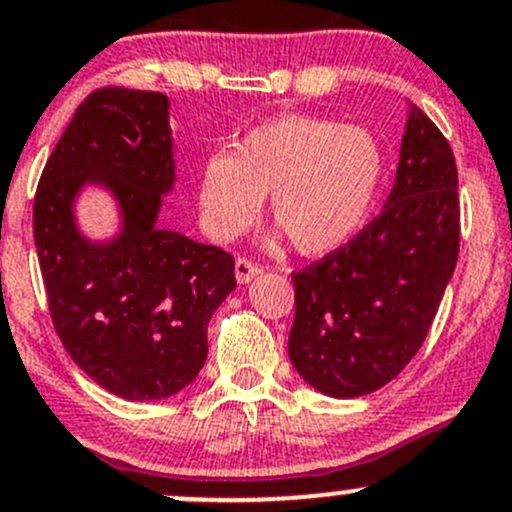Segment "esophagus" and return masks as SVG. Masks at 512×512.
Instances as JSON below:
<instances>
[{
    "label": "esophagus",
    "mask_w": 512,
    "mask_h": 512,
    "mask_svg": "<svg viewBox=\"0 0 512 512\" xmlns=\"http://www.w3.org/2000/svg\"><path fill=\"white\" fill-rule=\"evenodd\" d=\"M257 274H260V267L252 260H247V257H238L235 260V277H238L240 284L252 282V277H257Z\"/></svg>",
    "instance_id": "obj_1"
}]
</instances>
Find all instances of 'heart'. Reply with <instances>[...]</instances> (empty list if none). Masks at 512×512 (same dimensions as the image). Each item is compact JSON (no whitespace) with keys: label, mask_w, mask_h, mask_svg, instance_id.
Returning a JSON list of instances; mask_svg holds the SVG:
<instances>
[{"label":"heart","mask_w":512,"mask_h":512,"mask_svg":"<svg viewBox=\"0 0 512 512\" xmlns=\"http://www.w3.org/2000/svg\"><path fill=\"white\" fill-rule=\"evenodd\" d=\"M385 152L368 127L284 115L250 129L235 152H215L198 174V206L215 240L238 238L270 193V218L301 255H328L368 218Z\"/></svg>","instance_id":"b5f03b06"}]
</instances>
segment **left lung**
<instances>
[{"label": "left lung", "mask_w": 512, "mask_h": 512, "mask_svg": "<svg viewBox=\"0 0 512 512\" xmlns=\"http://www.w3.org/2000/svg\"><path fill=\"white\" fill-rule=\"evenodd\" d=\"M459 240L454 152L412 105L383 213L346 245L292 272L289 360L301 378L341 400L395 380L432 328Z\"/></svg>", "instance_id": "1"}]
</instances>
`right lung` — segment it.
<instances>
[{
  "label": "right lung",
  "instance_id": "right-lung-1",
  "mask_svg": "<svg viewBox=\"0 0 512 512\" xmlns=\"http://www.w3.org/2000/svg\"><path fill=\"white\" fill-rule=\"evenodd\" d=\"M176 181L169 98L93 90L48 157L34 198V240L48 311L85 375L125 400H164L193 383L208 321L235 289V260L215 245L157 228ZM105 185L123 213L110 243L77 233L72 201Z\"/></svg>",
  "mask_w": 512,
  "mask_h": 512
}]
</instances>
